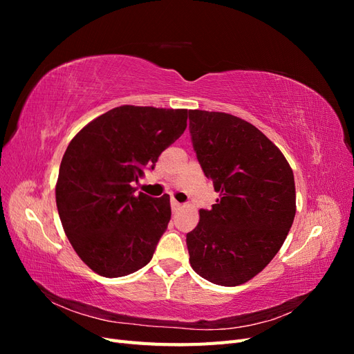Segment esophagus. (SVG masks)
Returning <instances> with one entry per match:
<instances>
[{
    "label": "esophagus",
    "instance_id": "34e87169",
    "mask_svg": "<svg viewBox=\"0 0 354 354\" xmlns=\"http://www.w3.org/2000/svg\"><path fill=\"white\" fill-rule=\"evenodd\" d=\"M171 208H173L174 212H177V211L181 208V203L177 202L176 199H171Z\"/></svg>",
    "mask_w": 354,
    "mask_h": 354
}]
</instances>
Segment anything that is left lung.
Returning <instances> with one entry per match:
<instances>
[{"label": "left lung", "instance_id": "1", "mask_svg": "<svg viewBox=\"0 0 354 354\" xmlns=\"http://www.w3.org/2000/svg\"><path fill=\"white\" fill-rule=\"evenodd\" d=\"M196 158L220 199L186 234L190 266L203 279L238 286L281 250L295 217L288 160L259 128L223 112L189 111Z\"/></svg>", "mask_w": 354, "mask_h": 354}]
</instances>
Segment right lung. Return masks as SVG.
<instances>
[{
	"label": "right lung",
	"mask_w": 354,
	"mask_h": 354,
	"mask_svg": "<svg viewBox=\"0 0 354 354\" xmlns=\"http://www.w3.org/2000/svg\"><path fill=\"white\" fill-rule=\"evenodd\" d=\"M187 109L120 106L72 138L56 185L62 226L91 270L121 277L152 260L171 218L169 196L134 195L133 183L183 134Z\"/></svg>",
	"instance_id": "obj_1"
}]
</instances>
